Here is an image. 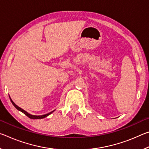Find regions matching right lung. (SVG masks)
Returning <instances> with one entry per match:
<instances>
[{
    "label": "right lung",
    "mask_w": 149,
    "mask_h": 149,
    "mask_svg": "<svg viewBox=\"0 0 149 149\" xmlns=\"http://www.w3.org/2000/svg\"><path fill=\"white\" fill-rule=\"evenodd\" d=\"M10 101H11V102L12 103V104H13V105L14 106V107L16 108L17 110H19V111H20V112H23L25 115L27 116V117H29V118H31V119L35 120V119H42V118H45L47 117L48 116L50 115V114H52V113L54 111V110H53V111H52V112H49V113H48V114H44V115H41V116L32 115V114H29V113H28L27 112H26V110H24L22 109V108H21L20 107H19L18 106H17L16 104H15V103H14L13 101H12V100L11 99V98H10Z\"/></svg>",
    "instance_id": "1"
}]
</instances>
